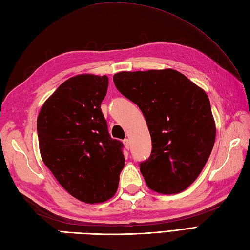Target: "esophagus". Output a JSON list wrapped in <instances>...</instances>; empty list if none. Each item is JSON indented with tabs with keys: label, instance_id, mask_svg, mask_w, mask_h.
<instances>
[{
	"label": "esophagus",
	"instance_id": "34e87169",
	"mask_svg": "<svg viewBox=\"0 0 250 250\" xmlns=\"http://www.w3.org/2000/svg\"><path fill=\"white\" fill-rule=\"evenodd\" d=\"M124 144H125V147L126 148V149H129V148H130V140L129 139H125L124 141Z\"/></svg>",
	"mask_w": 250,
	"mask_h": 250
}]
</instances>
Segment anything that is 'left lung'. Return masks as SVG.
Instances as JSON below:
<instances>
[{"mask_svg": "<svg viewBox=\"0 0 250 250\" xmlns=\"http://www.w3.org/2000/svg\"><path fill=\"white\" fill-rule=\"evenodd\" d=\"M114 83L147 122L152 150L140 166L147 187L161 194L187 189L208 160L216 139L206 92L172 68L119 72Z\"/></svg>", "mask_w": 250, "mask_h": 250, "instance_id": "8db88e82", "label": "left lung"}]
</instances>
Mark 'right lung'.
Masks as SVG:
<instances>
[{"mask_svg": "<svg viewBox=\"0 0 250 250\" xmlns=\"http://www.w3.org/2000/svg\"><path fill=\"white\" fill-rule=\"evenodd\" d=\"M107 88L106 75L68 78L37 117L42 160L68 193L88 204L113 198L125 167L122 144L109 136L101 111Z\"/></svg>", "mask_w": 250, "mask_h": 250, "instance_id": "right-lung-1", "label": "right lung"}]
</instances>
